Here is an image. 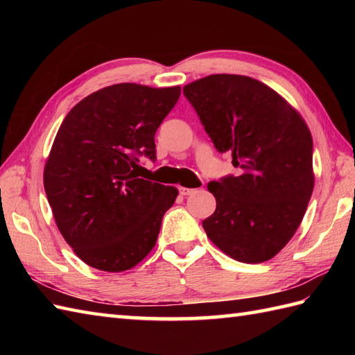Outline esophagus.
Returning a JSON list of instances; mask_svg holds the SVG:
<instances>
[{
    "mask_svg": "<svg viewBox=\"0 0 355 355\" xmlns=\"http://www.w3.org/2000/svg\"><path fill=\"white\" fill-rule=\"evenodd\" d=\"M178 192H180V195H182V197H187V195H192L193 192H197V189H189V187H180Z\"/></svg>",
    "mask_w": 355,
    "mask_h": 355,
    "instance_id": "esophagus-1",
    "label": "esophagus"
}]
</instances>
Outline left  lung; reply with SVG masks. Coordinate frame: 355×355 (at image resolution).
<instances>
[{"mask_svg":"<svg viewBox=\"0 0 355 355\" xmlns=\"http://www.w3.org/2000/svg\"><path fill=\"white\" fill-rule=\"evenodd\" d=\"M218 153L236 175L209 183L216 210L202 221L210 241L245 263L273 258L302 223L314 187L313 139L275 89L238 74H212L183 88Z\"/></svg>","mask_w":355,"mask_h":355,"instance_id":"left-lung-1","label":"left lung"}]
</instances>
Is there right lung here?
<instances>
[{"label": "right lung", "instance_id": "add662e5", "mask_svg": "<svg viewBox=\"0 0 355 355\" xmlns=\"http://www.w3.org/2000/svg\"><path fill=\"white\" fill-rule=\"evenodd\" d=\"M180 87L117 84L87 96L67 114L44 169L59 232L79 258L102 271L145 259L178 191L141 178L155 160L154 135Z\"/></svg>", "mask_w": 355, "mask_h": 355}]
</instances>
